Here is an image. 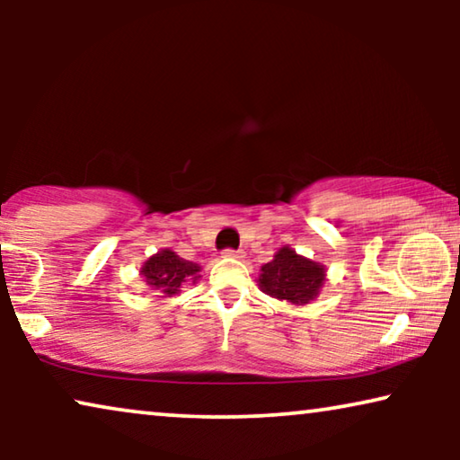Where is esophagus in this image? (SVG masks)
<instances>
[{"label":"esophagus","instance_id":"obj_1","mask_svg":"<svg viewBox=\"0 0 460 460\" xmlns=\"http://www.w3.org/2000/svg\"><path fill=\"white\" fill-rule=\"evenodd\" d=\"M224 257H243V251H236V249H224Z\"/></svg>","mask_w":460,"mask_h":460}]
</instances>
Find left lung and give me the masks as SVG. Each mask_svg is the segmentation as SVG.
I'll return each instance as SVG.
<instances>
[{"label": "left lung", "instance_id": "obj_1", "mask_svg": "<svg viewBox=\"0 0 460 460\" xmlns=\"http://www.w3.org/2000/svg\"><path fill=\"white\" fill-rule=\"evenodd\" d=\"M324 280V268L316 261L305 260L295 253L293 249L282 247L261 268L260 287L263 293L276 299H287L291 304L304 305L316 297Z\"/></svg>", "mask_w": 460, "mask_h": 460}]
</instances>
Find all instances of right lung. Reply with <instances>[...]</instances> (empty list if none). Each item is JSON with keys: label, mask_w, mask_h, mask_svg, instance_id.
Listing matches in <instances>:
<instances>
[{"label": "right lung", "mask_w": 460, "mask_h": 460, "mask_svg": "<svg viewBox=\"0 0 460 460\" xmlns=\"http://www.w3.org/2000/svg\"><path fill=\"white\" fill-rule=\"evenodd\" d=\"M199 266L197 263L184 260V257L175 255L173 251H161L150 257V260L144 263L142 274L146 279L148 285H153L155 288H163L167 295L178 293V288L181 287V282L186 280H197L199 276Z\"/></svg>", "instance_id": "1"}]
</instances>
